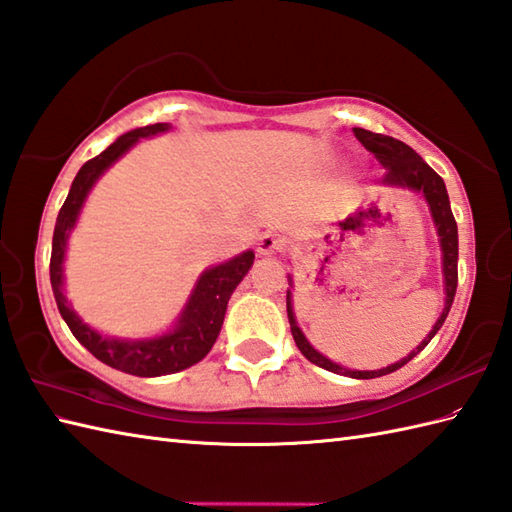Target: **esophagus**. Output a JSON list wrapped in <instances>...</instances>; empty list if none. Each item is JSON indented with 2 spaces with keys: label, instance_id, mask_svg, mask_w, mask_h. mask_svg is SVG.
Listing matches in <instances>:
<instances>
[{
  "label": "esophagus",
  "instance_id": "1",
  "mask_svg": "<svg viewBox=\"0 0 512 512\" xmlns=\"http://www.w3.org/2000/svg\"><path fill=\"white\" fill-rule=\"evenodd\" d=\"M284 239L277 237V235H262L259 237V244H257V253L259 255H275V253H281L284 250Z\"/></svg>",
  "mask_w": 512,
  "mask_h": 512
}]
</instances>
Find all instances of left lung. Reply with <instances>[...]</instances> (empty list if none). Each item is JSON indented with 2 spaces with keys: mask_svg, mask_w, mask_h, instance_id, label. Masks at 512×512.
Segmentation results:
<instances>
[{
  "mask_svg": "<svg viewBox=\"0 0 512 512\" xmlns=\"http://www.w3.org/2000/svg\"><path fill=\"white\" fill-rule=\"evenodd\" d=\"M354 136L361 140V145L367 151H372L380 165L387 169L385 176H383L385 184L409 187L413 191H420L424 198H427L431 215H433V222H436L438 235H440V246H442V257H444L442 259V262H444V290H447V301H444V310L440 314V319L436 321V325H433V330L427 334V339H424L409 356L402 358V361L378 369V372H354V369H345L341 365L328 361V358H325L323 354L314 350V347L308 343L306 336H303V332L299 330L297 321H295V312H292V299H290V290H288L286 308H288L290 332H292V339H295L301 354L306 356L310 363L328 369V372L365 380V378H376V376L391 374V372H396V369H400L402 365H407L413 356L420 354L424 347L429 345V341L442 328V323H444V319H447V314L451 310V303L455 299V290H458V224H455V217L451 213L449 193H447V187H444V180L409 145H405L402 140H396L391 136L367 132V129H361V127H354Z\"/></svg>",
  "mask_w": 512,
  "mask_h": 512,
  "instance_id": "obj_1",
  "label": "left lung"
}]
</instances>
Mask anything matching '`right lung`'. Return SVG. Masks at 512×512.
Segmentation results:
<instances>
[{
  "label": "right lung",
  "instance_id": "obj_1",
  "mask_svg": "<svg viewBox=\"0 0 512 512\" xmlns=\"http://www.w3.org/2000/svg\"><path fill=\"white\" fill-rule=\"evenodd\" d=\"M167 129V123L138 127L134 132H127L125 136L118 138L116 143H112L103 151V154L85 162L79 173H76L68 198H65L59 211L57 224H54L50 255V284L54 292V301H57L61 317L68 323L74 339L92 356L99 358L101 363L114 369H121L125 374L143 378L176 374L180 369H187L195 363H200L202 358L211 352L217 334L222 330L228 299H231L233 290L237 288L239 281L244 279L255 259L253 250H246V253L237 255L231 262L206 270L200 277L198 286H195L187 308H184L173 332L151 341H121L110 339V336H101L76 317L74 310H70L68 301L63 297L61 264L65 255V242H68V235L72 231L76 217H79L85 195L92 189L96 178H99L114 160L121 158L138 138L167 132Z\"/></svg>",
  "mask_w": 512,
  "mask_h": 512
}]
</instances>
